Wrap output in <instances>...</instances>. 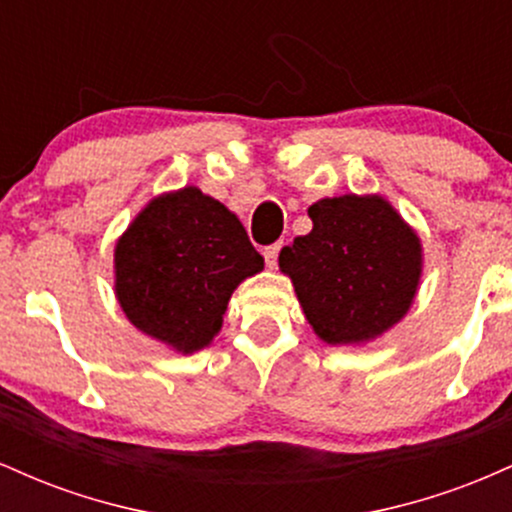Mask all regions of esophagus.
<instances>
[{
  "instance_id": "obj_1",
  "label": "esophagus",
  "mask_w": 512,
  "mask_h": 512,
  "mask_svg": "<svg viewBox=\"0 0 512 512\" xmlns=\"http://www.w3.org/2000/svg\"><path fill=\"white\" fill-rule=\"evenodd\" d=\"M281 245H284V243H274V245H267V248H264V262H267V267H272V269L276 267Z\"/></svg>"
}]
</instances>
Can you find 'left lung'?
<instances>
[{
    "label": "left lung",
    "instance_id": "1",
    "mask_svg": "<svg viewBox=\"0 0 512 512\" xmlns=\"http://www.w3.org/2000/svg\"><path fill=\"white\" fill-rule=\"evenodd\" d=\"M308 216L313 231L279 252L305 320L332 346L383 337L419 291L421 238L380 195L325 197Z\"/></svg>",
    "mask_w": 512,
    "mask_h": 512
}]
</instances>
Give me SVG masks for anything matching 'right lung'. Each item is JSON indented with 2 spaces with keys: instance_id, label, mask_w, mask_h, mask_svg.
<instances>
[{
  "instance_id": "right-lung-1",
  "label": "right lung",
  "mask_w": 512,
  "mask_h": 512,
  "mask_svg": "<svg viewBox=\"0 0 512 512\" xmlns=\"http://www.w3.org/2000/svg\"><path fill=\"white\" fill-rule=\"evenodd\" d=\"M264 269L243 223L195 185L163 192L115 243V298L146 337L195 354L221 332L240 281Z\"/></svg>"
}]
</instances>
